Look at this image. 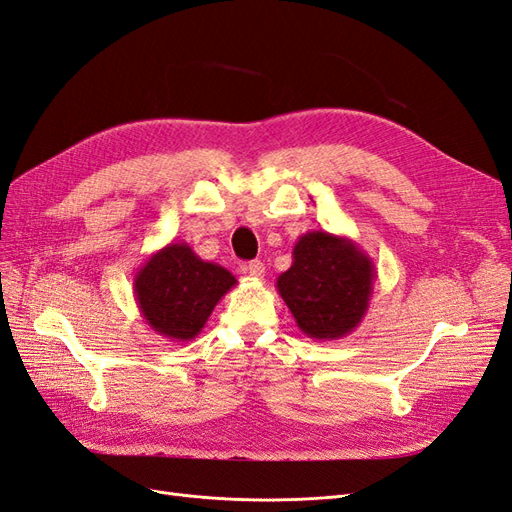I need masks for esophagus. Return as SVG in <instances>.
I'll list each match as a JSON object with an SVG mask.
<instances>
[{"instance_id": "34e87169", "label": "esophagus", "mask_w": 512, "mask_h": 512, "mask_svg": "<svg viewBox=\"0 0 512 512\" xmlns=\"http://www.w3.org/2000/svg\"><path fill=\"white\" fill-rule=\"evenodd\" d=\"M245 271L250 273L254 280H260V277L265 275V265H262L260 260H252V262H247V265H245Z\"/></svg>"}]
</instances>
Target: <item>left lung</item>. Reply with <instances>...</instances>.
Returning <instances> with one entry per match:
<instances>
[{
    "label": "left lung",
    "mask_w": 512,
    "mask_h": 512,
    "mask_svg": "<svg viewBox=\"0 0 512 512\" xmlns=\"http://www.w3.org/2000/svg\"><path fill=\"white\" fill-rule=\"evenodd\" d=\"M376 267L359 243L327 230H309L277 277V292L297 327L318 342L350 335L367 314Z\"/></svg>",
    "instance_id": "8db88e82"
}]
</instances>
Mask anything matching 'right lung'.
<instances>
[{
	"instance_id": "1",
	"label": "right lung",
	"mask_w": 512,
	"mask_h": 512,
	"mask_svg": "<svg viewBox=\"0 0 512 512\" xmlns=\"http://www.w3.org/2000/svg\"><path fill=\"white\" fill-rule=\"evenodd\" d=\"M232 286H237L235 275L196 256L185 241L151 254L134 275L141 316L170 342H190L203 331L213 307Z\"/></svg>"
}]
</instances>
